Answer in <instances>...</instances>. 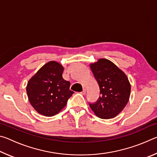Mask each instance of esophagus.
I'll return each instance as SVG.
<instances>
[{
  "label": "esophagus",
  "instance_id": "1",
  "mask_svg": "<svg viewBox=\"0 0 157 157\" xmlns=\"http://www.w3.org/2000/svg\"><path fill=\"white\" fill-rule=\"evenodd\" d=\"M80 94H82V95H84L85 94H86V90H85V89H84L83 90V91H82L81 93H80Z\"/></svg>",
  "mask_w": 157,
  "mask_h": 157
}]
</instances>
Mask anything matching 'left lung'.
Here are the masks:
<instances>
[{
	"label": "left lung",
	"mask_w": 157,
	"mask_h": 157,
	"mask_svg": "<svg viewBox=\"0 0 157 157\" xmlns=\"http://www.w3.org/2000/svg\"><path fill=\"white\" fill-rule=\"evenodd\" d=\"M100 87L96 102L89 104L98 117L110 119L118 116L128 102L131 85L123 71L107 59H100L90 64Z\"/></svg>",
	"instance_id": "1"
}]
</instances>
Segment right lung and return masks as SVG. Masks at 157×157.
<instances>
[{
	"instance_id": "1",
	"label": "right lung",
	"mask_w": 157,
	"mask_h": 157,
	"mask_svg": "<svg viewBox=\"0 0 157 157\" xmlns=\"http://www.w3.org/2000/svg\"><path fill=\"white\" fill-rule=\"evenodd\" d=\"M63 67L55 61L46 63L28 81L29 102L41 115L50 117L64 108L74 94L70 90V82L62 77Z\"/></svg>"
}]
</instances>
